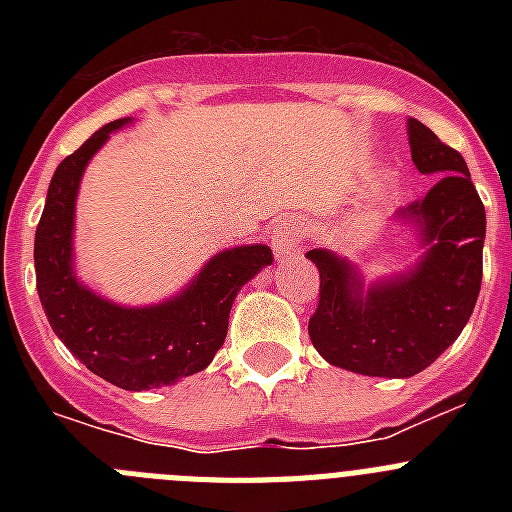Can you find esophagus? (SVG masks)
I'll list each match as a JSON object with an SVG mask.
<instances>
[{"instance_id": "obj_1", "label": "esophagus", "mask_w": 512, "mask_h": 512, "mask_svg": "<svg viewBox=\"0 0 512 512\" xmlns=\"http://www.w3.org/2000/svg\"><path fill=\"white\" fill-rule=\"evenodd\" d=\"M300 241L302 230L292 220H284V223L274 225V230H271V248H274V256L279 261L295 259L297 253H300Z\"/></svg>"}]
</instances>
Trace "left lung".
Listing matches in <instances>:
<instances>
[{
  "label": "left lung",
  "mask_w": 512,
  "mask_h": 512,
  "mask_svg": "<svg viewBox=\"0 0 512 512\" xmlns=\"http://www.w3.org/2000/svg\"><path fill=\"white\" fill-rule=\"evenodd\" d=\"M410 153L423 174H441L400 212L428 246L405 277L361 292V279L330 251H307L320 274L307 333L333 366L366 377H413L459 338L482 287L485 205L467 161L423 122L410 120Z\"/></svg>",
  "instance_id": "left-lung-1"
}]
</instances>
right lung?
Segmentation results:
<instances>
[{"label": "right lung", "mask_w": 512, "mask_h": 512, "mask_svg": "<svg viewBox=\"0 0 512 512\" xmlns=\"http://www.w3.org/2000/svg\"><path fill=\"white\" fill-rule=\"evenodd\" d=\"M107 122L58 164L35 230V279L53 333L89 372L122 390H153L202 372L228 336L238 289L274 261L271 248L241 246L217 253L174 300L120 307L81 287L71 269L74 202L81 174L112 130Z\"/></svg>", "instance_id": "1"}]
</instances>
